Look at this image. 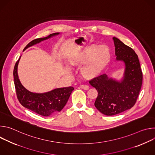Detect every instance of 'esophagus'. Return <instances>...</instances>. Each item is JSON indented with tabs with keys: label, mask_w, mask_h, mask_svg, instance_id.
Listing matches in <instances>:
<instances>
[{
	"label": "esophagus",
	"mask_w": 155,
	"mask_h": 155,
	"mask_svg": "<svg viewBox=\"0 0 155 155\" xmlns=\"http://www.w3.org/2000/svg\"><path fill=\"white\" fill-rule=\"evenodd\" d=\"M80 87L81 88L82 90H87L88 89H89V86H88L87 85H80Z\"/></svg>",
	"instance_id": "34e87169"
}]
</instances>
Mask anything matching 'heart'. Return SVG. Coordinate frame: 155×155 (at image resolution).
<instances>
[{
	"mask_svg": "<svg viewBox=\"0 0 155 155\" xmlns=\"http://www.w3.org/2000/svg\"><path fill=\"white\" fill-rule=\"evenodd\" d=\"M89 52L88 50L83 51L77 54L74 61L75 65H81L80 73L88 78L97 75L110 58L109 49L104 45L97 47L90 57Z\"/></svg>",
	"mask_w": 155,
	"mask_h": 155,
	"instance_id": "heart-1",
	"label": "heart"
}]
</instances>
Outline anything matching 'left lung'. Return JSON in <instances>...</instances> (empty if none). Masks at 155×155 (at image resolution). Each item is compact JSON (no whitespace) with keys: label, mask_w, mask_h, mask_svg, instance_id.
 Instances as JSON below:
<instances>
[{"label":"left lung","mask_w":155,"mask_h":155,"mask_svg":"<svg viewBox=\"0 0 155 155\" xmlns=\"http://www.w3.org/2000/svg\"><path fill=\"white\" fill-rule=\"evenodd\" d=\"M113 40L116 61L124 65L123 76L118 80L103 74L89 81L98 93L95 107L107 116L119 114L133 107L142 83V72L137 54L117 37H113Z\"/></svg>","instance_id":"1"}]
</instances>
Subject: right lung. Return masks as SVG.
<instances>
[{"instance_id":"right-lung-1","label":"right lung","mask_w":155,"mask_h":155,"mask_svg":"<svg viewBox=\"0 0 155 155\" xmlns=\"http://www.w3.org/2000/svg\"><path fill=\"white\" fill-rule=\"evenodd\" d=\"M59 34V32H56L46 37L35 39L28 44L23 51L42 41ZM21 57V56L16 62L13 71L15 86L17 97L20 104L25 108L43 117L51 116L57 112H59L68 102L74 88L72 86L59 87L43 93L29 91L21 84L18 77V67Z\"/></svg>"}]
</instances>
